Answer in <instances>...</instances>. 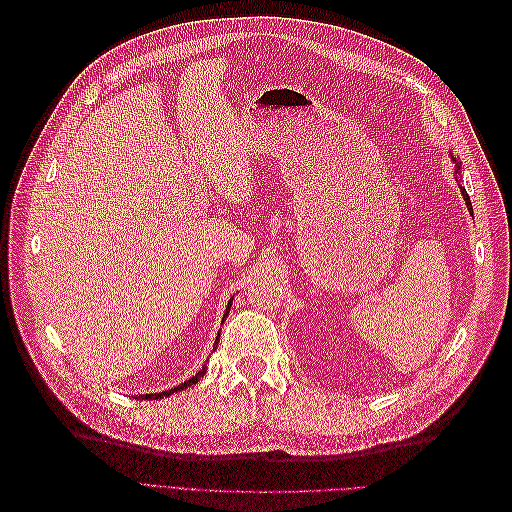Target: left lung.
<instances>
[{"label": "left lung", "mask_w": 512, "mask_h": 512, "mask_svg": "<svg viewBox=\"0 0 512 512\" xmlns=\"http://www.w3.org/2000/svg\"><path fill=\"white\" fill-rule=\"evenodd\" d=\"M448 156H451V160H453V164H455V170H453V177H455V181L459 183V190H461V196H463V200H466V205H468V211H470V215L474 213L472 211V203H470V196H468V192H466V188H463L461 185V162L453 156V153H448Z\"/></svg>", "instance_id": "obj_1"}]
</instances>
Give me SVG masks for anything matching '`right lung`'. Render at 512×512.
Returning a JSON list of instances; mask_svg holds the SVG:
<instances>
[{
	"label": "right lung",
	"instance_id": "obj_1",
	"mask_svg": "<svg viewBox=\"0 0 512 512\" xmlns=\"http://www.w3.org/2000/svg\"><path fill=\"white\" fill-rule=\"evenodd\" d=\"M230 305H232V299L228 301V305H226V312H224V318H222V322L226 320V316H228V312H230ZM218 342H220V333H218V337H215V344H213V350L218 348ZM207 374V367H203L198 371V374H194L192 378H188L185 382H181L179 386H175V389H168V391H162V393H147V395H138L141 399H164V397H168V395H173V393H179V391H183V389H188V386H192V384H196L200 378H203Z\"/></svg>",
	"mask_w": 512,
	"mask_h": 512
}]
</instances>
